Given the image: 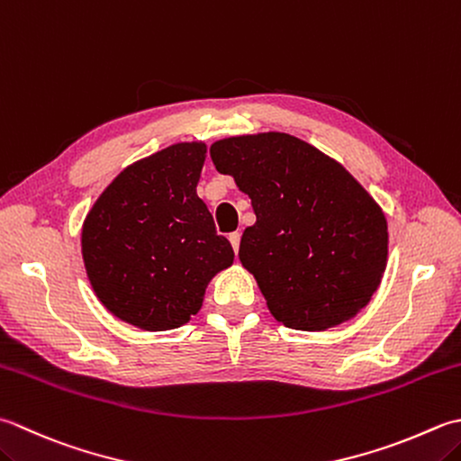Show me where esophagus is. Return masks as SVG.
<instances>
[{
    "label": "esophagus",
    "instance_id": "esophagus-1",
    "mask_svg": "<svg viewBox=\"0 0 461 461\" xmlns=\"http://www.w3.org/2000/svg\"><path fill=\"white\" fill-rule=\"evenodd\" d=\"M240 240H241V233L240 231L230 233V243H231V248H233V251H236V254H238V249H240Z\"/></svg>",
    "mask_w": 461,
    "mask_h": 461
}]
</instances>
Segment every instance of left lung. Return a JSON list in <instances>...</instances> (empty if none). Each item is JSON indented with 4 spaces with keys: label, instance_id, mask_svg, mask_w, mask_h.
I'll list each match as a JSON object with an SVG mask.
<instances>
[{
    "label": "left lung",
    "instance_id": "1",
    "mask_svg": "<svg viewBox=\"0 0 461 461\" xmlns=\"http://www.w3.org/2000/svg\"><path fill=\"white\" fill-rule=\"evenodd\" d=\"M210 156L249 195L256 223L240 261L285 328L326 331L372 300L387 266V221L366 187L290 133L236 135Z\"/></svg>",
    "mask_w": 461,
    "mask_h": 461
}]
</instances>
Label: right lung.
Segmentation results:
<instances>
[{"label":"right lung","instance_id":"1","mask_svg":"<svg viewBox=\"0 0 461 461\" xmlns=\"http://www.w3.org/2000/svg\"><path fill=\"white\" fill-rule=\"evenodd\" d=\"M203 141H182L125 167L97 197L81 228L92 290L117 320L143 331L182 328L205 287L233 264L197 197Z\"/></svg>","mask_w":461,"mask_h":461}]
</instances>
